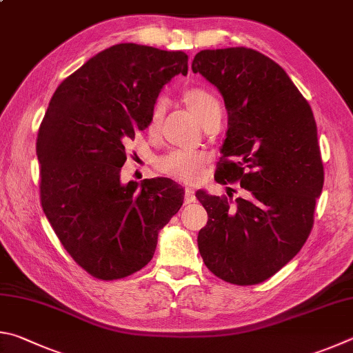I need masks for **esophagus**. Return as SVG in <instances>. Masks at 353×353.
Returning <instances> with one entry per match:
<instances>
[{"instance_id": "esophagus-1", "label": "esophagus", "mask_w": 353, "mask_h": 353, "mask_svg": "<svg viewBox=\"0 0 353 353\" xmlns=\"http://www.w3.org/2000/svg\"><path fill=\"white\" fill-rule=\"evenodd\" d=\"M195 201V192H194V188H186V190H184V203H192Z\"/></svg>"}]
</instances>
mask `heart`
<instances>
[{
    "instance_id": "1",
    "label": "heart",
    "mask_w": 353,
    "mask_h": 353,
    "mask_svg": "<svg viewBox=\"0 0 353 353\" xmlns=\"http://www.w3.org/2000/svg\"><path fill=\"white\" fill-rule=\"evenodd\" d=\"M183 102L201 125L212 116H220V102L211 91L190 88L183 92ZM163 103H157L152 110L150 127L154 128L163 117ZM206 157L199 152L175 150L157 159L158 172L180 181H196L203 172Z\"/></svg>"
}]
</instances>
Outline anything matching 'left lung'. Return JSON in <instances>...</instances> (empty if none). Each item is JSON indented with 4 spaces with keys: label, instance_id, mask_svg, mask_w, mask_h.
Masks as SVG:
<instances>
[{
    "label": "left lung",
    "instance_id": "1",
    "mask_svg": "<svg viewBox=\"0 0 353 353\" xmlns=\"http://www.w3.org/2000/svg\"><path fill=\"white\" fill-rule=\"evenodd\" d=\"M192 71L217 86L228 111L217 183L245 196L195 194L208 212L199 250L212 273L236 285L276 274L304 246L324 184L310 105L282 68L250 48L206 49Z\"/></svg>",
    "mask_w": 353,
    "mask_h": 353
}]
</instances>
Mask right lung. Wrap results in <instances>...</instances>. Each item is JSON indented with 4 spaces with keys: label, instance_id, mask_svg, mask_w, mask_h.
<instances>
[{
    "label": "right lung",
    "instance_id": "obj_1",
    "mask_svg": "<svg viewBox=\"0 0 353 353\" xmlns=\"http://www.w3.org/2000/svg\"><path fill=\"white\" fill-rule=\"evenodd\" d=\"M178 74H188L184 52L119 43L66 77L43 117V211L70 256L97 279L144 268L183 205V188L169 178L121 181L123 144L150 125L161 90Z\"/></svg>",
    "mask_w": 353,
    "mask_h": 353
}]
</instances>
